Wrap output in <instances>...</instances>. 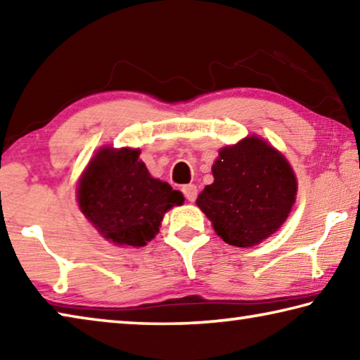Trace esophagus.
Wrapping results in <instances>:
<instances>
[{"mask_svg":"<svg viewBox=\"0 0 360 360\" xmlns=\"http://www.w3.org/2000/svg\"><path fill=\"white\" fill-rule=\"evenodd\" d=\"M182 193H184V197L188 200V202H195V198H197V186L195 184H187L182 187Z\"/></svg>","mask_w":360,"mask_h":360,"instance_id":"1","label":"esophagus"}]
</instances>
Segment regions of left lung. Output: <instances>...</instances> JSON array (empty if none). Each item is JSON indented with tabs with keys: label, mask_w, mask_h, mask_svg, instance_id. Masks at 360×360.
I'll list each match as a JSON object with an SVG mask.
<instances>
[{
	"label": "left lung",
	"mask_w": 360,
	"mask_h": 360,
	"mask_svg": "<svg viewBox=\"0 0 360 360\" xmlns=\"http://www.w3.org/2000/svg\"><path fill=\"white\" fill-rule=\"evenodd\" d=\"M214 182L197 205L231 246L249 248L281 227L295 203L297 178L288 158L259 136L219 150Z\"/></svg>",
	"instance_id": "8db88e82"
}]
</instances>
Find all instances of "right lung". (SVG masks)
I'll list each match as a JSON object with an SVG mask.
<instances>
[{
  "mask_svg": "<svg viewBox=\"0 0 360 360\" xmlns=\"http://www.w3.org/2000/svg\"><path fill=\"white\" fill-rule=\"evenodd\" d=\"M139 154L130 148L100 149L77 186L82 214L117 246H146L158 233L165 212L184 203L179 191L152 178Z\"/></svg>",
  "mask_w": 360,
  "mask_h": 360,
  "instance_id": "obj_1",
  "label": "right lung"
}]
</instances>
